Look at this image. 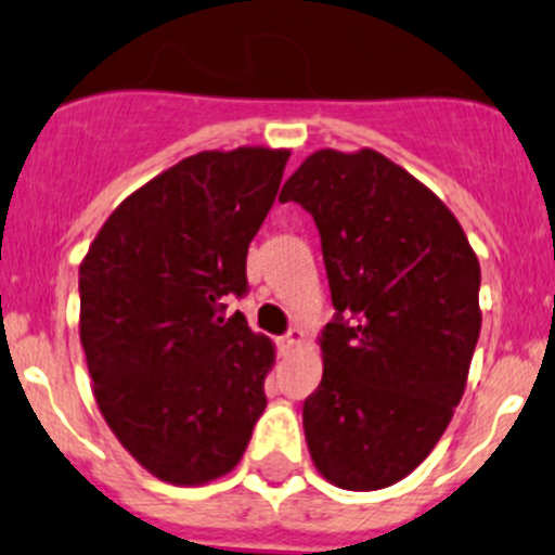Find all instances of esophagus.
Wrapping results in <instances>:
<instances>
[{
	"mask_svg": "<svg viewBox=\"0 0 555 555\" xmlns=\"http://www.w3.org/2000/svg\"><path fill=\"white\" fill-rule=\"evenodd\" d=\"M301 336H305V334H301V331H299V328H291V331H288V334H285V336H283V339H280V347H283V350H285V352H288V350H294V347H299Z\"/></svg>",
	"mask_w": 555,
	"mask_h": 555,
	"instance_id": "obj_1",
	"label": "esophagus"
}]
</instances>
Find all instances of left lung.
Listing matches in <instances>:
<instances>
[{
	"label": "left lung",
	"instance_id": "8db88e82",
	"mask_svg": "<svg viewBox=\"0 0 555 555\" xmlns=\"http://www.w3.org/2000/svg\"><path fill=\"white\" fill-rule=\"evenodd\" d=\"M280 199L315 219L334 318L307 396V447L331 483L385 489L449 427L481 331V267L460 221L379 152H315Z\"/></svg>",
	"mask_w": 555,
	"mask_h": 555
}]
</instances>
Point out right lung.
I'll use <instances>...</instances> for the list:
<instances>
[{"mask_svg": "<svg viewBox=\"0 0 555 555\" xmlns=\"http://www.w3.org/2000/svg\"><path fill=\"white\" fill-rule=\"evenodd\" d=\"M285 150L199 152L130 194L79 267V339L125 449L168 483L237 465L267 405L272 345L224 299L248 294V245Z\"/></svg>", "mask_w": 555, "mask_h": 555, "instance_id": "obj_1", "label": "right lung"}]
</instances>
